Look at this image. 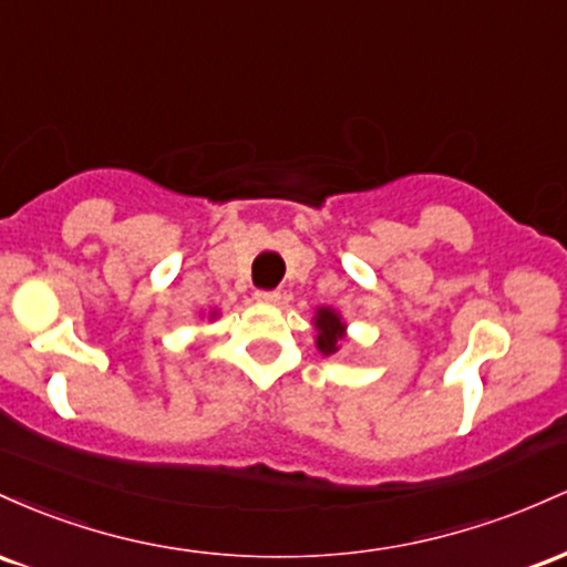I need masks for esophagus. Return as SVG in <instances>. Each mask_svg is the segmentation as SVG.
Segmentation results:
<instances>
[{
    "label": "esophagus",
    "mask_w": 567,
    "mask_h": 567,
    "mask_svg": "<svg viewBox=\"0 0 567 567\" xmlns=\"http://www.w3.org/2000/svg\"><path fill=\"white\" fill-rule=\"evenodd\" d=\"M257 300L267 302V305H276V302H281V291H278V289H259Z\"/></svg>",
    "instance_id": "obj_1"
}]
</instances>
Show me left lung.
<instances>
[{
  "instance_id": "obj_1",
  "label": "left lung",
  "mask_w": 567,
  "mask_h": 567,
  "mask_svg": "<svg viewBox=\"0 0 567 567\" xmlns=\"http://www.w3.org/2000/svg\"><path fill=\"white\" fill-rule=\"evenodd\" d=\"M313 327H316V348L323 355H332L340 351V342L346 337V323L337 310L332 308H318L316 318H313Z\"/></svg>"
}]
</instances>
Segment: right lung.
<instances>
[{"label": "right lung", "instance_id": "add662e5", "mask_svg": "<svg viewBox=\"0 0 567 567\" xmlns=\"http://www.w3.org/2000/svg\"><path fill=\"white\" fill-rule=\"evenodd\" d=\"M212 316H216V313H212Z\"/></svg>", "mask_w": 567, "mask_h": 567}]
</instances>
